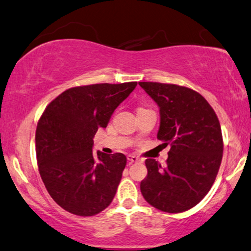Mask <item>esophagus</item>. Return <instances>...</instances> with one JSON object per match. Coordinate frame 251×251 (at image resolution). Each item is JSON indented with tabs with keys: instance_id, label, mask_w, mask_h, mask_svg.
Here are the masks:
<instances>
[{
	"instance_id": "34e87169",
	"label": "esophagus",
	"mask_w": 251,
	"mask_h": 251,
	"mask_svg": "<svg viewBox=\"0 0 251 251\" xmlns=\"http://www.w3.org/2000/svg\"><path fill=\"white\" fill-rule=\"evenodd\" d=\"M128 160H129V161H131V163H138V161L140 160V159H139V158H138L137 156L129 155V156H128Z\"/></svg>"
}]
</instances>
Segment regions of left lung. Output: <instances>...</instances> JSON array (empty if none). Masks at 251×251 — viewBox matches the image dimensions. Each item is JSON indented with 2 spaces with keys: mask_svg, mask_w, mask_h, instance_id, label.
I'll return each mask as SVG.
<instances>
[{
  "mask_svg": "<svg viewBox=\"0 0 251 251\" xmlns=\"http://www.w3.org/2000/svg\"><path fill=\"white\" fill-rule=\"evenodd\" d=\"M139 85L159 106L157 138L171 145L165 167L146 159L148 174L140 183L141 194L158 210L180 213L202 201L218 175L223 152L219 119L191 88L156 82Z\"/></svg>",
  "mask_w": 251,
  "mask_h": 251,
  "instance_id": "left-lung-1",
  "label": "left lung"
}]
</instances>
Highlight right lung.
I'll list each match as a JSON object with an SVG mask.
<instances>
[{
    "label": "right lung",
    "instance_id": "obj_1",
    "mask_svg": "<svg viewBox=\"0 0 251 251\" xmlns=\"http://www.w3.org/2000/svg\"><path fill=\"white\" fill-rule=\"evenodd\" d=\"M136 86L137 82H129L68 88L39 119L36 152L41 179L53 201L69 213L92 217L112 202L126 157L93 152V138Z\"/></svg>",
    "mask_w": 251,
    "mask_h": 251
}]
</instances>
